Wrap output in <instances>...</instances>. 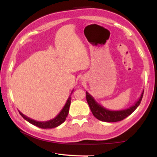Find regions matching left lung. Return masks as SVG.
Returning a JSON list of instances; mask_svg holds the SVG:
<instances>
[{
  "instance_id": "obj_1",
  "label": "left lung",
  "mask_w": 157,
  "mask_h": 157,
  "mask_svg": "<svg viewBox=\"0 0 157 157\" xmlns=\"http://www.w3.org/2000/svg\"><path fill=\"white\" fill-rule=\"evenodd\" d=\"M86 93V101L88 104H89L92 113L96 119L105 122H117L124 119L136 110L142 99L144 90L138 101L133 106L126 109L120 111H111L104 108V106L96 101L91 94H89L87 91Z\"/></svg>"
}]
</instances>
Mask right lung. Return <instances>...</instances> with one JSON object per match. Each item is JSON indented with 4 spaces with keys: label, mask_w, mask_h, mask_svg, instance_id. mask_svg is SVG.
<instances>
[{
    "label": "right lung",
    "mask_w": 157,
    "mask_h": 157,
    "mask_svg": "<svg viewBox=\"0 0 157 157\" xmlns=\"http://www.w3.org/2000/svg\"><path fill=\"white\" fill-rule=\"evenodd\" d=\"M74 91V90L71 91V94ZM71 95L68 97L67 101H66L65 106H63V108L62 109V110L60 111V113L58 114L56 117L54 119L49 120V121H36V120L31 119L29 118L26 116H25L24 114H23L21 111H19V113H20L21 116H22V117L25 120H26L27 121H29V123H31L33 125H35L38 127L41 128H56L57 126H59V125H61L62 123H63L65 121V120L67 117L68 111H69V107H70V104H71Z\"/></svg>",
    "instance_id": "add662e5"
}]
</instances>
